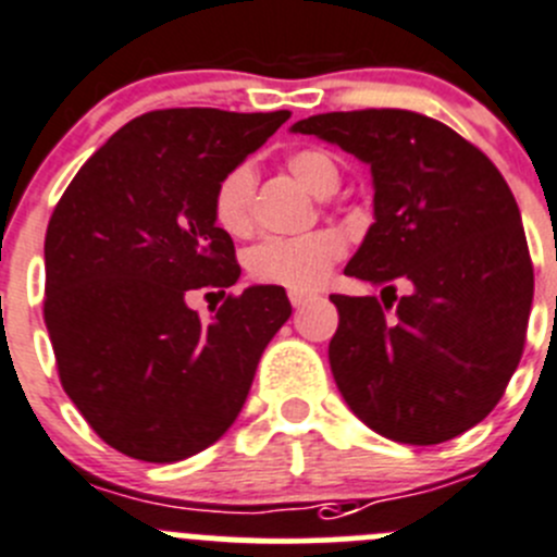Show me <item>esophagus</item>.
I'll return each mask as SVG.
<instances>
[{
  "mask_svg": "<svg viewBox=\"0 0 557 557\" xmlns=\"http://www.w3.org/2000/svg\"><path fill=\"white\" fill-rule=\"evenodd\" d=\"M288 299H290V305H294V307H305L307 301L315 299V294H307V290H290Z\"/></svg>",
  "mask_w": 557,
  "mask_h": 557,
  "instance_id": "1",
  "label": "esophagus"
}]
</instances>
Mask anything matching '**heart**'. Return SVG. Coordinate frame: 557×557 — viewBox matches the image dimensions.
<instances>
[{"label": "heart", "mask_w": 557, "mask_h": 557, "mask_svg": "<svg viewBox=\"0 0 557 557\" xmlns=\"http://www.w3.org/2000/svg\"><path fill=\"white\" fill-rule=\"evenodd\" d=\"M288 171L299 185L315 196H329L339 185V169L321 149H296L285 160ZM252 190H256V169L239 163L220 176L212 193V218L223 234H250L252 225ZM345 242L337 231L321 228L290 239H263L247 252L245 267L256 283L277 285L288 290H312L329 277L339 261Z\"/></svg>", "instance_id": "b5f03b06"}]
</instances>
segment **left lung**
<instances>
[{
    "instance_id": "left-lung-1",
    "label": "left lung",
    "mask_w": 557,
    "mask_h": 557,
    "mask_svg": "<svg viewBox=\"0 0 557 557\" xmlns=\"http://www.w3.org/2000/svg\"><path fill=\"white\" fill-rule=\"evenodd\" d=\"M370 165L375 223L345 274L375 296L332 294L329 364L348 408L383 438L433 446L479 424L525 348L533 263L493 160L438 119L403 108L296 122ZM405 282L398 307L385 299Z\"/></svg>"
}]
</instances>
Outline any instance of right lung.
I'll use <instances>...</instances> for the list:
<instances>
[{
	"mask_svg": "<svg viewBox=\"0 0 557 557\" xmlns=\"http://www.w3.org/2000/svg\"><path fill=\"white\" fill-rule=\"evenodd\" d=\"M288 111L165 108L108 138L46 231V318L62 388L122 455L180 462L236 422L269 339L290 318L277 285L225 296L212 321L187 296L239 280L214 225L220 176Z\"/></svg>",
	"mask_w": 557,
	"mask_h": 557,
	"instance_id": "add662e5",
	"label": "right lung"
}]
</instances>
